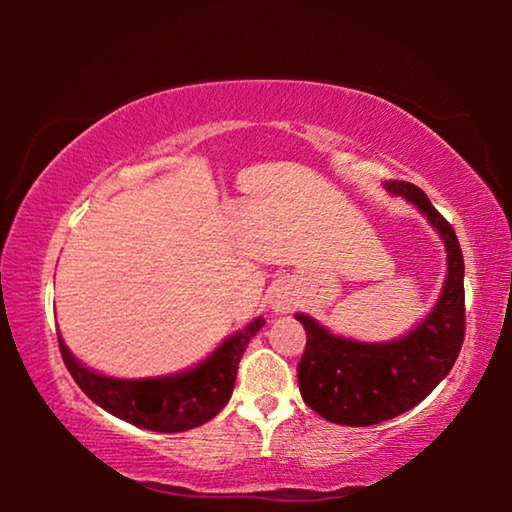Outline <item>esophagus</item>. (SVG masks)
Returning <instances> with one entry per match:
<instances>
[{
    "label": "esophagus",
    "mask_w": 512,
    "mask_h": 512,
    "mask_svg": "<svg viewBox=\"0 0 512 512\" xmlns=\"http://www.w3.org/2000/svg\"><path fill=\"white\" fill-rule=\"evenodd\" d=\"M298 302L300 296L291 284H280V287H275L271 291V296H268V305H271L275 314H289V311L298 307Z\"/></svg>",
    "instance_id": "1"
}]
</instances>
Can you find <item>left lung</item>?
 Here are the masks:
<instances>
[{"label": "left lung", "instance_id": "1", "mask_svg": "<svg viewBox=\"0 0 512 512\" xmlns=\"http://www.w3.org/2000/svg\"><path fill=\"white\" fill-rule=\"evenodd\" d=\"M429 221L447 250V275L436 305L400 339L368 343L329 332L307 314H296L307 332L298 363L300 395L320 418L345 427H370L420 404L456 363L465 336V264L456 232L420 187L386 183Z\"/></svg>", "mask_w": 512, "mask_h": 512}]
</instances>
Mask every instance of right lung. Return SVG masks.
Instances as JSON below:
<instances>
[{"mask_svg": "<svg viewBox=\"0 0 512 512\" xmlns=\"http://www.w3.org/2000/svg\"><path fill=\"white\" fill-rule=\"evenodd\" d=\"M264 327L257 316L244 329L230 334L210 357L173 375L121 379L101 375L74 357L58 332L60 354L81 391L115 418L140 429L178 433L210 422L235 388L241 354L253 336Z\"/></svg>", "mask_w": 512, "mask_h": 512, "instance_id": "obj_1", "label": "right lung"}]
</instances>
